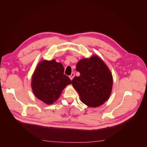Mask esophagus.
I'll return each mask as SVG.
<instances>
[{
  "label": "esophagus",
  "instance_id": "1",
  "mask_svg": "<svg viewBox=\"0 0 147 147\" xmlns=\"http://www.w3.org/2000/svg\"><path fill=\"white\" fill-rule=\"evenodd\" d=\"M74 77H75V73L72 72V74H71V75H70L69 78H70L71 80H73V78H74Z\"/></svg>",
  "mask_w": 147,
  "mask_h": 147
}]
</instances>
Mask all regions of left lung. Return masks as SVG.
<instances>
[{"instance_id":"left-lung-1","label":"left lung","mask_w":147,"mask_h":147,"mask_svg":"<svg viewBox=\"0 0 147 147\" xmlns=\"http://www.w3.org/2000/svg\"><path fill=\"white\" fill-rule=\"evenodd\" d=\"M79 77L72 81L80 100L90 107H97L104 104L111 94L113 77L110 69L100 57L93 55L80 60L76 65Z\"/></svg>"}]
</instances>
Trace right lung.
<instances>
[{"label":"right lung","instance_id":"add662e5","mask_svg":"<svg viewBox=\"0 0 147 147\" xmlns=\"http://www.w3.org/2000/svg\"><path fill=\"white\" fill-rule=\"evenodd\" d=\"M64 72L63 64L55 59L40 62L31 79V87L35 97L48 105L56 102L66 86L72 83Z\"/></svg>","mask_w":147,"mask_h":147}]
</instances>
